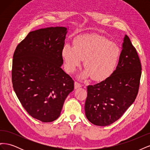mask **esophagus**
Here are the masks:
<instances>
[{
  "mask_svg": "<svg viewBox=\"0 0 150 150\" xmlns=\"http://www.w3.org/2000/svg\"><path fill=\"white\" fill-rule=\"evenodd\" d=\"M81 86H81V84H79V83H77V82H75V83H74V88H75V89L81 88Z\"/></svg>",
  "mask_w": 150,
  "mask_h": 150,
  "instance_id": "obj_1",
  "label": "esophagus"
}]
</instances>
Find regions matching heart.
Instances as JSON below:
<instances>
[{"label": "heart", "instance_id": "heart-1", "mask_svg": "<svg viewBox=\"0 0 150 150\" xmlns=\"http://www.w3.org/2000/svg\"><path fill=\"white\" fill-rule=\"evenodd\" d=\"M73 44L74 47L64 45L62 50L68 72H74L84 60L86 69L79 76L81 79L91 77L95 81H103L113 74L121 55V50L116 44L97 34L79 35Z\"/></svg>", "mask_w": 150, "mask_h": 150}]
</instances>
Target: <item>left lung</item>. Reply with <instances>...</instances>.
<instances>
[{
  "mask_svg": "<svg viewBox=\"0 0 150 150\" xmlns=\"http://www.w3.org/2000/svg\"><path fill=\"white\" fill-rule=\"evenodd\" d=\"M142 65L137 50L125 35L116 70L102 82L88 86L85 114L91 123L110 125L122 116L138 93Z\"/></svg>",
  "mask_w": 150,
  "mask_h": 150,
  "instance_id": "1",
  "label": "left lung"
}]
</instances>
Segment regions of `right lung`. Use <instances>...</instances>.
I'll list each match as a JSON object with an SVG mask.
<instances>
[{
	"label": "right lung",
	"instance_id": "1",
	"mask_svg": "<svg viewBox=\"0 0 150 150\" xmlns=\"http://www.w3.org/2000/svg\"><path fill=\"white\" fill-rule=\"evenodd\" d=\"M67 33L64 27L30 32L13 53V90L29 115L42 122L59 117L66 98L74 89V81L61 68Z\"/></svg>",
	"mask_w": 150,
	"mask_h": 150
}]
</instances>
